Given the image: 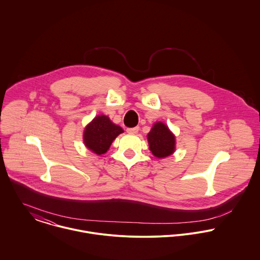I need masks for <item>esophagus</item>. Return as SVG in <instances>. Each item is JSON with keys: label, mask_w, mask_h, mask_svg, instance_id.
<instances>
[{"label": "esophagus", "mask_w": 260, "mask_h": 260, "mask_svg": "<svg viewBox=\"0 0 260 260\" xmlns=\"http://www.w3.org/2000/svg\"><path fill=\"white\" fill-rule=\"evenodd\" d=\"M139 131H140V127H139V126L131 127V128H127V129H126V132H127L128 134H131V135H136V134L139 133Z\"/></svg>", "instance_id": "1"}]
</instances>
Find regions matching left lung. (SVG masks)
<instances>
[{
    "label": "left lung",
    "instance_id": "1",
    "mask_svg": "<svg viewBox=\"0 0 260 260\" xmlns=\"http://www.w3.org/2000/svg\"><path fill=\"white\" fill-rule=\"evenodd\" d=\"M147 138L150 151L157 158H164L175 153L176 137L164 122H155Z\"/></svg>",
    "mask_w": 260,
    "mask_h": 260
}]
</instances>
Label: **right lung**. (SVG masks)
Masks as SVG:
<instances>
[{
	"mask_svg": "<svg viewBox=\"0 0 260 260\" xmlns=\"http://www.w3.org/2000/svg\"><path fill=\"white\" fill-rule=\"evenodd\" d=\"M123 133V129L113 123L107 115H96L83 131L84 146L92 153L101 156L105 154L116 137Z\"/></svg>",
	"mask_w": 260,
	"mask_h": 260,
	"instance_id": "1",
	"label": "right lung"
}]
</instances>
